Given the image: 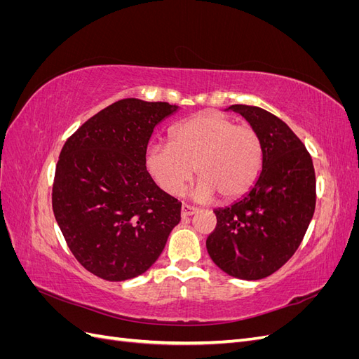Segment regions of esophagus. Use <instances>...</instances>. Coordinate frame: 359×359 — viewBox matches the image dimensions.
<instances>
[{"label": "esophagus", "instance_id": "esophagus-1", "mask_svg": "<svg viewBox=\"0 0 359 359\" xmlns=\"http://www.w3.org/2000/svg\"><path fill=\"white\" fill-rule=\"evenodd\" d=\"M196 212H198V208H194V206L187 205V203H182V206H181V215L182 217H189V215H193Z\"/></svg>", "mask_w": 359, "mask_h": 359}]
</instances>
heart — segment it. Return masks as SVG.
Instances as JSON below:
<instances>
[{"instance_id":"1","label":"heart","mask_w":359,"mask_h":359,"mask_svg":"<svg viewBox=\"0 0 359 359\" xmlns=\"http://www.w3.org/2000/svg\"><path fill=\"white\" fill-rule=\"evenodd\" d=\"M264 147L256 128L238 124L222 112L206 111L172 128L169 145H151L145 165L157 186L180 194L193 175L199 177L194 194L208 201L244 196L256 182Z\"/></svg>"}]
</instances>
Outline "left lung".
Wrapping results in <instances>:
<instances>
[{
	"label": "left lung",
	"mask_w": 359,
	"mask_h": 359,
	"mask_svg": "<svg viewBox=\"0 0 359 359\" xmlns=\"http://www.w3.org/2000/svg\"><path fill=\"white\" fill-rule=\"evenodd\" d=\"M262 140V170L243 199L215 210L206 240L214 264L232 277L274 274L297 252L316 206L311 156L290 127L257 106L232 104Z\"/></svg>",
	"instance_id": "obj_1"
}]
</instances>
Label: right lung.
I'll return each instance as SVG.
<instances>
[{
  "label": "right lung",
  "instance_id": "right-lung-1",
  "mask_svg": "<svg viewBox=\"0 0 359 359\" xmlns=\"http://www.w3.org/2000/svg\"><path fill=\"white\" fill-rule=\"evenodd\" d=\"M177 109L166 102L118 100L61 149L53 214L73 256L97 277L123 281L144 274L181 220V202L145 166L154 127Z\"/></svg>",
  "mask_w": 359,
  "mask_h": 359
}]
</instances>
